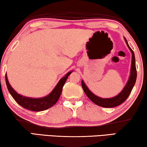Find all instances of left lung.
<instances>
[{
	"label": "left lung",
	"mask_w": 147,
	"mask_h": 147,
	"mask_svg": "<svg viewBox=\"0 0 147 147\" xmlns=\"http://www.w3.org/2000/svg\"><path fill=\"white\" fill-rule=\"evenodd\" d=\"M125 42H126L127 45L131 50L132 53V63H131V75L129 79L128 80V82L127 83L126 86H125L124 89L123 91L119 93V94L117 95V96L112 97V98L109 99H103L101 97H99L96 96V95L93 94L92 92H91L90 90L88 88L86 85L84 84V81H82V88L84 89L85 93H86L87 96H88L89 99L91 101L96 105L100 106V107H106V108H110V107H114L116 106H118L123 103L125 100H126L128 97L130 95L132 89H133L135 84L136 82V80H137V69H136V65H135V54L132 49L129 46L128 42H127L126 38H125Z\"/></svg>",
	"instance_id": "obj_1"
}]
</instances>
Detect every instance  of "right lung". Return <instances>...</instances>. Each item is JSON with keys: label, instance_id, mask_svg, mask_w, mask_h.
Masks as SVG:
<instances>
[{"label": "right lung", "instance_id": "add662e5", "mask_svg": "<svg viewBox=\"0 0 147 147\" xmlns=\"http://www.w3.org/2000/svg\"><path fill=\"white\" fill-rule=\"evenodd\" d=\"M71 71L67 73L65 77L61 78L59 82L58 83L57 86L55 87L50 94L48 96L42 97V98H28L24 96H22L20 94H18L14 90L9 83H8L7 76L6 74L5 75L6 84L7 86L8 90L9 91L10 95L13 97L14 99L18 103L20 106L25 109L33 111H42L46 109H48L53 105L56 103L58 99L60 97V95L62 91L63 86H64L65 82H66L67 78L70 75Z\"/></svg>", "mask_w": 147, "mask_h": 147}]
</instances>
